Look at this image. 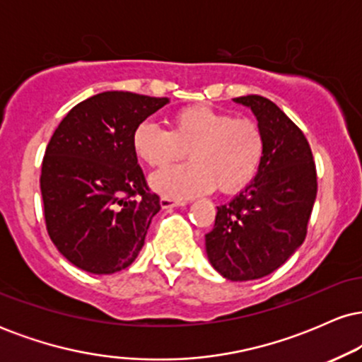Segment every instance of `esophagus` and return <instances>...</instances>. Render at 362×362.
<instances>
[{
	"label": "esophagus",
	"instance_id": "1",
	"mask_svg": "<svg viewBox=\"0 0 362 362\" xmlns=\"http://www.w3.org/2000/svg\"><path fill=\"white\" fill-rule=\"evenodd\" d=\"M160 204L163 209H173V207H178V206H185V202L182 201H173V199H168V197H161Z\"/></svg>",
	"mask_w": 362,
	"mask_h": 362
}]
</instances>
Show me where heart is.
Masks as SVG:
<instances>
[{
  "mask_svg": "<svg viewBox=\"0 0 362 362\" xmlns=\"http://www.w3.org/2000/svg\"><path fill=\"white\" fill-rule=\"evenodd\" d=\"M132 148L151 168H167L189 155L190 163L149 178L156 194L177 201L218 189L236 194L259 172L265 151L264 131L255 120L235 119L209 105H187L173 112L170 131L141 122L132 132Z\"/></svg>",
  "mask_w": 362,
  "mask_h": 362,
  "instance_id": "heart-1",
  "label": "heart"
}]
</instances>
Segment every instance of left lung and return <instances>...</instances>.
Instances as JSON below:
<instances>
[{"instance_id": "left-lung-1", "label": "left lung", "mask_w": 362, "mask_h": 362, "mask_svg": "<svg viewBox=\"0 0 362 362\" xmlns=\"http://www.w3.org/2000/svg\"><path fill=\"white\" fill-rule=\"evenodd\" d=\"M233 102L255 115L265 151L250 184L218 206L206 253L224 279L242 282L272 274L305 242L317 170L305 134L276 103L260 95Z\"/></svg>"}]
</instances>
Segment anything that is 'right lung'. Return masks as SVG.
Here are the masks:
<instances>
[{
    "instance_id": "1",
    "label": "right lung",
    "mask_w": 362,
    "mask_h": 362,
    "mask_svg": "<svg viewBox=\"0 0 362 362\" xmlns=\"http://www.w3.org/2000/svg\"><path fill=\"white\" fill-rule=\"evenodd\" d=\"M170 103L129 91H103L68 112L42 161L40 192L52 243L90 274L129 267L146 238L160 197L148 192L132 132Z\"/></svg>"
}]
</instances>
